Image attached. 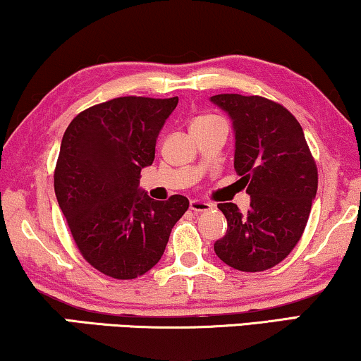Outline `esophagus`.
Here are the masks:
<instances>
[{
	"instance_id": "34e87169",
	"label": "esophagus",
	"mask_w": 361,
	"mask_h": 361,
	"mask_svg": "<svg viewBox=\"0 0 361 361\" xmlns=\"http://www.w3.org/2000/svg\"><path fill=\"white\" fill-rule=\"evenodd\" d=\"M210 209H212V205L209 204V202H204V200H199V199L190 200V210L195 212V214H200V212H207Z\"/></svg>"
}]
</instances>
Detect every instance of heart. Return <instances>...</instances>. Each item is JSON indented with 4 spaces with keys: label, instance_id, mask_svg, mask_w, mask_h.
Listing matches in <instances>:
<instances>
[{
    "label": "heart",
    "instance_id": "heart-1",
    "mask_svg": "<svg viewBox=\"0 0 361 361\" xmlns=\"http://www.w3.org/2000/svg\"><path fill=\"white\" fill-rule=\"evenodd\" d=\"M205 120H210V116H202V118H197L194 123H199V121H205Z\"/></svg>",
    "mask_w": 361,
    "mask_h": 361
}]
</instances>
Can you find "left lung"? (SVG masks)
Segmentation results:
<instances>
[{"label": "left lung", "mask_w": 361, "mask_h": 361, "mask_svg": "<svg viewBox=\"0 0 361 361\" xmlns=\"http://www.w3.org/2000/svg\"><path fill=\"white\" fill-rule=\"evenodd\" d=\"M210 102L230 116L235 169L250 195V210L219 204L226 233L214 250L231 268L269 269L302 236L317 194V166L299 121L279 103L263 97L221 93Z\"/></svg>", "instance_id": "obj_1"}]
</instances>
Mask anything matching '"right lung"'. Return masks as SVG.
Returning a JSON list of instances; mask_svg holds the SVG:
<instances>
[{
  "instance_id": "1",
  "label": "right lung",
  "mask_w": 361,
  "mask_h": 361,
  "mask_svg": "<svg viewBox=\"0 0 361 361\" xmlns=\"http://www.w3.org/2000/svg\"><path fill=\"white\" fill-rule=\"evenodd\" d=\"M179 98L120 97L78 113L63 133L54 189L83 258L115 279L161 259L189 199L152 200L140 187Z\"/></svg>"
}]
</instances>
